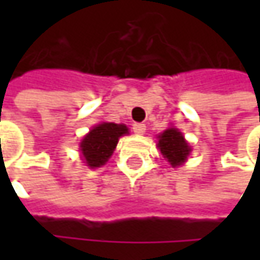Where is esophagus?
<instances>
[{
  "label": "esophagus",
  "mask_w": 260,
  "mask_h": 260,
  "mask_svg": "<svg viewBox=\"0 0 260 260\" xmlns=\"http://www.w3.org/2000/svg\"><path fill=\"white\" fill-rule=\"evenodd\" d=\"M133 132H135L136 135H145L146 125L142 124V123H135L133 124Z\"/></svg>",
  "instance_id": "esophagus-1"
}]
</instances>
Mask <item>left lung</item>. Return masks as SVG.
Listing matches in <instances>:
<instances>
[{
	"label": "left lung",
	"mask_w": 260,
	"mask_h": 260,
	"mask_svg": "<svg viewBox=\"0 0 260 260\" xmlns=\"http://www.w3.org/2000/svg\"><path fill=\"white\" fill-rule=\"evenodd\" d=\"M157 147L160 149V153L168 159L171 165L179 166L186 160V157L191 152V147L185 142L184 136L176 128H168L159 136Z\"/></svg>",
	"instance_id": "1"
}]
</instances>
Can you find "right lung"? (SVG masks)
Segmentation results:
<instances>
[{
  "label": "right lung",
  "instance_id": "1",
  "mask_svg": "<svg viewBox=\"0 0 260 260\" xmlns=\"http://www.w3.org/2000/svg\"><path fill=\"white\" fill-rule=\"evenodd\" d=\"M128 133L124 124L101 123L84 137L81 152L89 168H100L113 155L118 139Z\"/></svg>",
  "mask_w": 260,
  "mask_h": 260
}]
</instances>
